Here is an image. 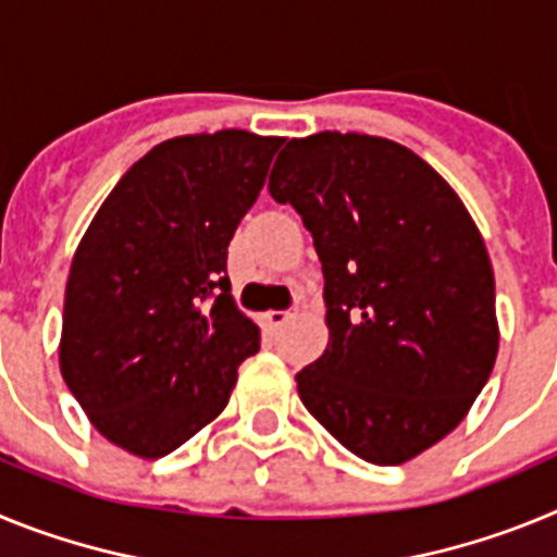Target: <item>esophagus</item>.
I'll return each mask as SVG.
<instances>
[{
  "label": "esophagus",
  "instance_id": "esophagus-1",
  "mask_svg": "<svg viewBox=\"0 0 557 557\" xmlns=\"http://www.w3.org/2000/svg\"><path fill=\"white\" fill-rule=\"evenodd\" d=\"M289 318H293V312H287V309H270V312L264 314V321L270 323V329H282Z\"/></svg>",
  "mask_w": 557,
  "mask_h": 557
}]
</instances>
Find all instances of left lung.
Listing matches in <instances>:
<instances>
[{
  "label": "left lung",
  "mask_w": 557,
  "mask_h": 557,
  "mask_svg": "<svg viewBox=\"0 0 557 557\" xmlns=\"http://www.w3.org/2000/svg\"><path fill=\"white\" fill-rule=\"evenodd\" d=\"M270 195L323 264L329 346L298 396L339 444L398 466L460 424L494 371V270L474 220L424 159L323 131L287 141Z\"/></svg>",
  "instance_id": "obj_1"
}]
</instances>
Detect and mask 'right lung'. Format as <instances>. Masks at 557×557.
I'll list each match as a JSON object with an SVG mask.
<instances>
[{
	"instance_id": "obj_1",
	"label": "right lung",
	"mask_w": 557,
	"mask_h": 557,
	"mask_svg": "<svg viewBox=\"0 0 557 557\" xmlns=\"http://www.w3.org/2000/svg\"><path fill=\"white\" fill-rule=\"evenodd\" d=\"M284 139L178 136L113 186L66 282L61 373L88 421L131 455L164 457L228 405L259 326L231 298L228 243Z\"/></svg>"
}]
</instances>
